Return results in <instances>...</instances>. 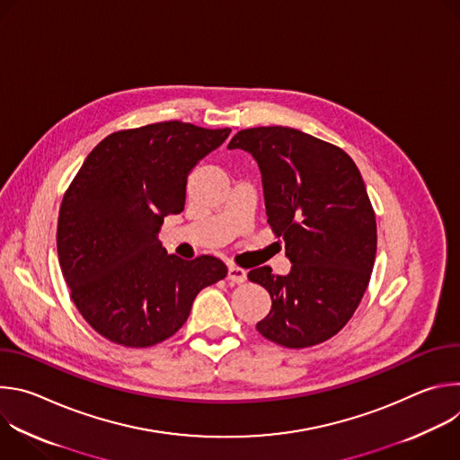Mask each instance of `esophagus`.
<instances>
[{"label": "esophagus", "mask_w": 460, "mask_h": 460, "mask_svg": "<svg viewBox=\"0 0 460 460\" xmlns=\"http://www.w3.org/2000/svg\"><path fill=\"white\" fill-rule=\"evenodd\" d=\"M245 279H247L245 270L236 268V266H229V270H227V280H229L231 284H243Z\"/></svg>", "instance_id": "esophagus-1"}]
</instances>
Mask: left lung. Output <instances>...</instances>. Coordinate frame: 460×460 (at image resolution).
<instances>
[{
  "mask_svg": "<svg viewBox=\"0 0 460 460\" xmlns=\"http://www.w3.org/2000/svg\"><path fill=\"white\" fill-rule=\"evenodd\" d=\"M227 149L256 160L268 224L293 264L286 277L270 266L249 271L273 302L258 333L293 349L335 337L367 289L376 252L375 211L358 167L341 147L282 125L243 128Z\"/></svg>",
  "mask_w": 460,
  "mask_h": 460,
  "instance_id": "8db88e82",
  "label": "left lung"
}]
</instances>
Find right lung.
I'll return each mask as SVG.
<instances>
[{"mask_svg": "<svg viewBox=\"0 0 460 460\" xmlns=\"http://www.w3.org/2000/svg\"><path fill=\"white\" fill-rule=\"evenodd\" d=\"M231 128L178 119L118 130L85 158L63 196L58 258L87 323L125 348H149L185 323L204 288L226 279L222 260H181L158 240L167 215L185 206L192 167Z\"/></svg>", "mask_w": 460, "mask_h": 460, "instance_id": "right-lung-1", "label": "right lung"}]
</instances>
